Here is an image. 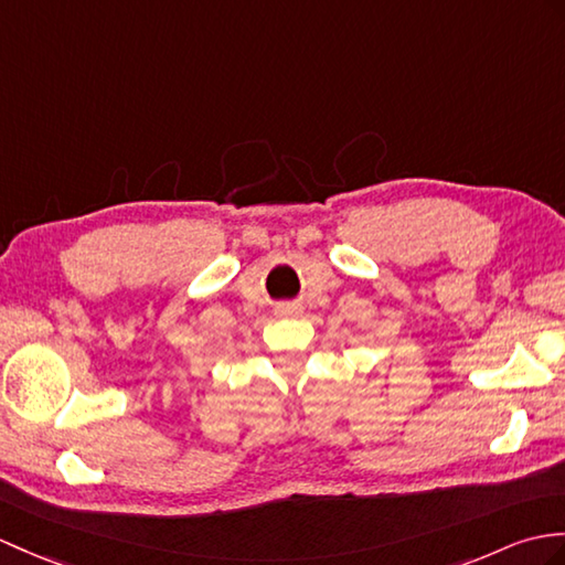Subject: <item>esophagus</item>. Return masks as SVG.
I'll list each match as a JSON object with an SVG mask.
<instances>
[{
    "label": "esophagus",
    "instance_id": "esophagus-1",
    "mask_svg": "<svg viewBox=\"0 0 565 565\" xmlns=\"http://www.w3.org/2000/svg\"><path fill=\"white\" fill-rule=\"evenodd\" d=\"M281 312L284 315H294V312H298V306H281Z\"/></svg>",
    "mask_w": 565,
    "mask_h": 565
}]
</instances>
